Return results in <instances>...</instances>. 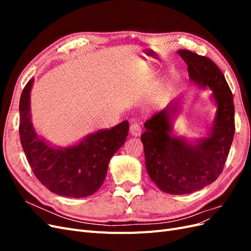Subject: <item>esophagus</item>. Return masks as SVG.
Returning <instances> with one entry per match:
<instances>
[{"label": "esophagus", "instance_id": "34e87169", "mask_svg": "<svg viewBox=\"0 0 251 251\" xmlns=\"http://www.w3.org/2000/svg\"><path fill=\"white\" fill-rule=\"evenodd\" d=\"M130 134L134 137H138L141 135V126L138 124H132L130 126Z\"/></svg>", "mask_w": 251, "mask_h": 251}]
</instances>
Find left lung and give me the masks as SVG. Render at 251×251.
<instances>
[{
	"label": "left lung",
	"mask_w": 251,
	"mask_h": 251,
	"mask_svg": "<svg viewBox=\"0 0 251 251\" xmlns=\"http://www.w3.org/2000/svg\"><path fill=\"white\" fill-rule=\"evenodd\" d=\"M177 52L187 65L189 80L211 91L210 101L217 108L214 120L203 137L177 136L178 97L144 123L141 141L151 180L164 193L185 195L200 191L221 174L233 140L234 105L228 83L211 59L188 50Z\"/></svg>",
	"instance_id": "1"
}]
</instances>
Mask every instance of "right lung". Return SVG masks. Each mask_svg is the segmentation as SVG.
<instances>
[{
	"label": "right lung",
	"instance_id": "right-lung-1",
	"mask_svg": "<svg viewBox=\"0 0 251 251\" xmlns=\"http://www.w3.org/2000/svg\"><path fill=\"white\" fill-rule=\"evenodd\" d=\"M34 78L20 100V138L35 177L50 192L70 198H83L98 191L113 155L124 146L128 121L88 134L78 142L57 147L37 134L32 124L30 93Z\"/></svg>",
	"mask_w": 251,
	"mask_h": 251
}]
</instances>
